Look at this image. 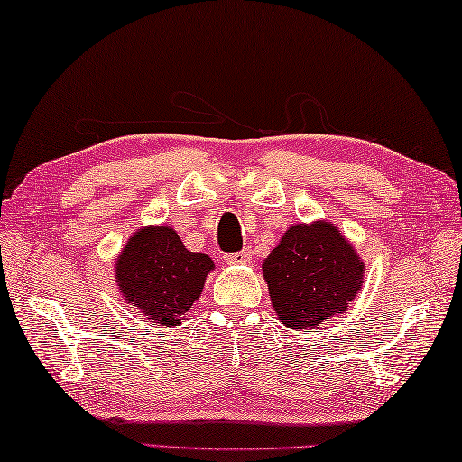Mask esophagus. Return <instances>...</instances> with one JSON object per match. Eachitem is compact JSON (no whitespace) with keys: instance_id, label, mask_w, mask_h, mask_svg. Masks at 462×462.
<instances>
[{"instance_id":"34e87169","label":"esophagus","mask_w":462,"mask_h":462,"mask_svg":"<svg viewBox=\"0 0 462 462\" xmlns=\"http://www.w3.org/2000/svg\"><path fill=\"white\" fill-rule=\"evenodd\" d=\"M247 262H249V254L247 252H237V254L225 255V263L226 265H244Z\"/></svg>"}]
</instances>
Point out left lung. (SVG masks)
I'll return each mask as SVG.
<instances>
[{
  "label": "left lung",
  "mask_w": 462,
  "mask_h": 462,
  "mask_svg": "<svg viewBox=\"0 0 462 462\" xmlns=\"http://www.w3.org/2000/svg\"><path fill=\"white\" fill-rule=\"evenodd\" d=\"M262 272L282 325L309 333L346 312L363 286L365 263L335 223L312 221L288 226Z\"/></svg>",
  "instance_id": "8db88e82"
}]
</instances>
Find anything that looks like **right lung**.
I'll list each match as a JSON object with an SVG mask.
<instances>
[{
	"label": "right lung",
	"instance_id": "add662e5",
	"mask_svg": "<svg viewBox=\"0 0 462 462\" xmlns=\"http://www.w3.org/2000/svg\"><path fill=\"white\" fill-rule=\"evenodd\" d=\"M119 294L158 327H178L205 288L215 262L189 252L168 225L137 229L116 260Z\"/></svg>",
	"mask_w": 462,
	"mask_h": 462
}]
</instances>
